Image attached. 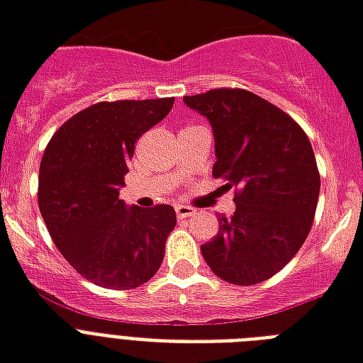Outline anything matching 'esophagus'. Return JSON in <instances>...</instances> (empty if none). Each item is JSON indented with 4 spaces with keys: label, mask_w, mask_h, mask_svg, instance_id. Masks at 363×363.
Masks as SVG:
<instances>
[{
    "label": "esophagus",
    "mask_w": 363,
    "mask_h": 363,
    "mask_svg": "<svg viewBox=\"0 0 363 363\" xmlns=\"http://www.w3.org/2000/svg\"><path fill=\"white\" fill-rule=\"evenodd\" d=\"M195 213V208L185 206V204H176V216H178L179 220H184V218H189Z\"/></svg>",
    "instance_id": "1"
}]
</instances>
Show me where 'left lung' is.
<instances>
[{
	"label": "left lung",
	"mask_w": 363,
	"mask_h": 363,
	"mask_svg": "<svg viewBox=\"0 0 363 363\" xmlns=\"http://www.w3.org/2000/svg\"><path fill=\"white\" fill-rule=\"evenodd\" d=\"M213 132L212 172L237 187V210L201 246L213 274L238 286L277 274L305 242L318 204L313 145L282 109L244 89L185 96Z\"/></svg>",
	"instance_id": "1"
}]
</instances>
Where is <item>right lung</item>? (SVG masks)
I'll list each match as a JSON object with an SVG mask.
<instances>
[{
  "mask_svg": "<svg viewBox=\"0 0 363 363\" xmlns=\"http://www.w3.org/2000/svg\"><path fill=\"white\" fill-rule=\"evenodd\" d=\"M174 98L100 102L66 121L39 167V210L56 248L75 271L108 289L138 288L162 263L176 225L168 204L150 210L119 199L128 159Z\"/></svg>",
  "mask_w": 363,
  "mask_h": 363,
  "instance_id": "right-lung-1",
  "label": "right lung"
}]
</instances>
